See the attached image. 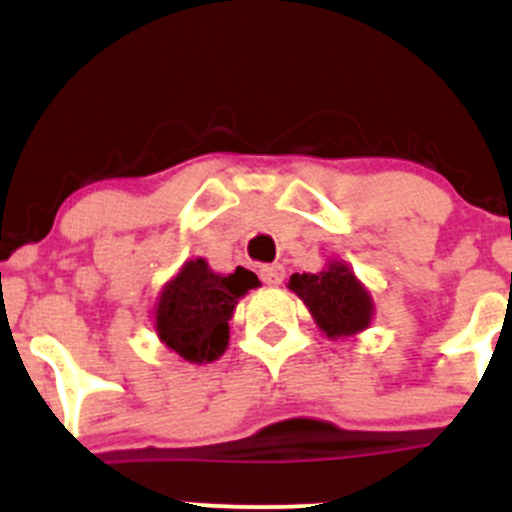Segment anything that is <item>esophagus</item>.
<instances>
[{"mask_svg": "<svg viewBox=\"0 0 512 512\" xmlns=\"http://www.w3.org/2000/svg\"><path fill=\"white\" fill-rule=\"evenodd\" d=\"M260 277L265 285H280L285 280V267L282 265H262L260 267Z\"/></svg>", "mask_w": 512, "mask_h": 512, "instance_id": "1", "label": "esophagus"}]
</instances>
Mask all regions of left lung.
<instances>
[{"label":"left lung","mask_w":512,"mask_h":512,"mask_svg":"<svg viewBox=\"0 0 512 512\" xmlns=\"http://www.w3.org/2000/svg\"><path fill=\"white\" fill-rule=\"evenodd\" d=\"M289 289L304 299L327 337H347L369 327L374 312L369 292L342 262H332L319 275H292Z\"/></svg>","instance_id":"left-lung-1"}]
</instances>
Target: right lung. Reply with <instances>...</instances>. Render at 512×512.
Segmentation results:
<instances>
[{"label": "right lung", "instance_id": "right-lung-1", "mask_svg": "<svg viewBox=\"0 0 512 512\" xmlns=\"http://www.w3.org/2000/svg\"><path fill=\"white\" fill-rule=\"evenodd\" d=\"M257 285V277L245 267L220 277L208 270L205 260L185 262L180 275L160 294L158 337L185 361H215L230 339L227 322L237 299Z\"/></svg>", "mask_w": 512, "mask_h": 512}]
</instances>
